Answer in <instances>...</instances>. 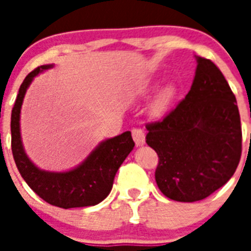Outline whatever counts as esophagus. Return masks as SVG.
I'll list each match as a JSON object with an SVG mask.
<instances>
[{"label": "esophagus", "instance_id": "esophagus-1", "mask_svg": "<svg viewBox=\"0 0 251 251\" xmlns=\"http://www.w3.org/2000/svg\"><path fill=\"white\" fill-rule=\"evenodd\" d=\"M131 134H133V139L135 142L137 146H143L146 142V134L145 131L141 129V127H134L131 130Z\"/></svg>", "mask_w": 251, "mask_h": 251}]
</instances>
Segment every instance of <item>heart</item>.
Listing matches in <instances>:
<instances>
[{"instance_id": "1", "label": "heart", "mask_w": 251, "mask_h": 251, "mask_svg": "<svg viewBox=\"0 0 251 251\" xmlns=\"http://www.w3.org/2000/svg\"><path fill=\"white\" fill-rule=\"evenodd\" d=\"M176 95H177V88L173 83H168L164 87H161L151 102V113L153 116H160L167 112V109L175 100Z\"/></svg>"}]
</instances>
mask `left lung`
I'll use <instances>...</instances> for the list:
<instances>
[{
    "label": "left lung",
    "instance_id": "1",
    "mask_svg": "<svg viewBox=\"0 0 251 251\" xmlns=\"http://www.w3.org/2000/svg\"><path fill=\"white\" fill-rule=\"evenodd\" d=\"M189 94L163 120L147 124V145L156 151L155 179L177 202H197L226 185L241 159L237 101L223 73L197 57Z\"/></svg>",
    "mask_w": 251,
    "mask_h": 251
}]
</instances>
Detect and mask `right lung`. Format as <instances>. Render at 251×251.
<instances>
[{
  "instance_id": "1",
  "label": "right lung",
  "mask_w": 251,
  "mask_h": 251,
  "mask_svg": "<svg viewBox=\"0 0 251 251\" xmlns=\"http://www.w3.org/2000/svg\"><path fill=\"white\" fill-rule=\"evenodd\" d=\"M53 65H43L25 76L11 110V151L18 171L27 185L41 199L61 208L95 206L108 197L114 176L134 149L130 131L101 142L90 156L69 172L41 171L25 155L21 138V108L32 79Z\"/></svg>"
}]
</instances>
